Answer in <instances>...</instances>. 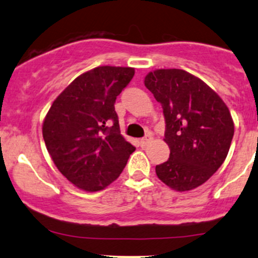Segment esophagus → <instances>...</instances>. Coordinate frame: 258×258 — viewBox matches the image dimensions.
Here are the masks:
<instances>
[{"instance_id":"1","label":"esophagus","mask_w":258,"mask_h":258,"mask_svg":"<svg viewBox=\"0 0 258 258\" xmlns=\"http://www.w3.org/2000/svg\"><path fill=\"white\" fill-rule=\"evenodd\" d=\"M152 139H153V137H152V136H150V135H148V136H146V137H144V138H142L141 141H139V143H141V147H142V148L147 147L148 144H149V142L152 141Z\"/></svg>"}]
</instances>
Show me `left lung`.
Here are the masks:
<instances>
[{
    "instance_id": "1",
    "label": "left lung",
    "mask_w": 258,
    "mask_h": 258,
    "mask_svg": "<svg viewBox=\"0 0 258 258\" xmlns=\"http://www.w3.org/2000/svg\"><path fill=\"white\" fill-rule=\"evenodd\" d=\"M144 85L161 104L170 158L155 167L161 182L177 191L204 184L229 152L234 122L229 109L203 80L182 69H156Z\"/></svg>"
}]
</instances>
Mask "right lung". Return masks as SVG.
I'll return each mask as SVG.
<instances>
[{
    "instance_id": "right-lung-1",
    "label": "right lung",
    "mask_w": 258,
    "mask_h": 258,
    "mask_svg": "<svg viewBox=\"0 0 258 258\" xmlns=\"http://www.w3.org/2000/svg\"><path fill=\"white\" fill-rule=\"evenodd\" d=\"M135 69L94 68L78 76L55 98L43 120L47 150L63 176L85 191L114 182L136 148L120 133L115 100Z\"/></svg>"
}]
</instances>
